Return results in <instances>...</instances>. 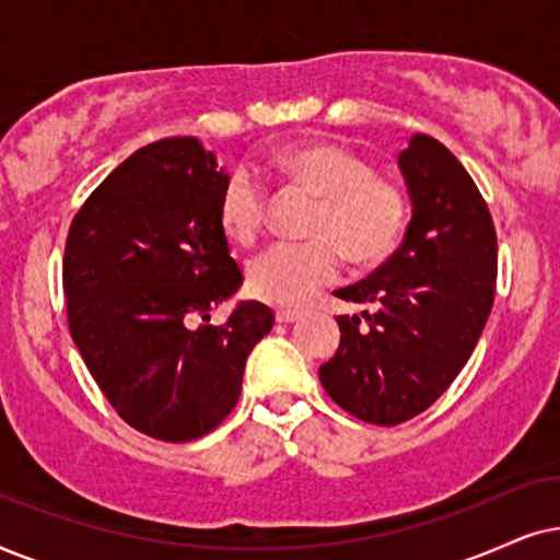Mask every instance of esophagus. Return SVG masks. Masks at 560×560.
<instances>
[{"label": "esophagus", "instance_id": "obj_1", "mask_svg": "<svg viewBox=\"0 0 560 560\" xmlns=\"http://www.w3.org/2000/svg\"><path fill=\"white\" fill-rule=\"evenodd\" d=\"M300 315L302 312L300 310H294V307H279L276 310V319H279V323H294V319H300Z\"/></svg>", "mask_w": 560, "mask_h": 560}]
</instances>
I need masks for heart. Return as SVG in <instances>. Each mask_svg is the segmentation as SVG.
<instances>
[{
  "label": "heart",
  "mask_w": 560,
  "mask_h": 560,
  "mask_svg": "<svg viewBox=\"0 0 560 560\" xmlns=\"http://www.w3.org/2000/svg\"><path fill=\"white\" fill-rule=\"evenodd\" d=\"M273 168L300 186L312 207L304 243H276L245 266L250 294L271 304H300L338 276L346 253L353 264H374L394 248L407 222V194L394 178L374 174L361 155L330 143L281 151ZM266 220V189L256 171H230L220 191V225L237 245L256 241Z\"/></svg>",
  "instance_id": "obj_1"
}]
</instances>
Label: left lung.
I'll list each match as a JSON object with an SVG mask.
<instances>
[{"instance_id":"obj_1","label":"left lung","mask_w":560,"mask_h":560,"mask_svg":"<svg viewBox=\"0 0 560 560\" xmlns=\"http://www.w3.org/2000/svg\"><path fill=\"white\" fill-rule=\"evenodd\" d=\"M412 220L394 256L369 279L335 292L363 304L340 315V348L319 382L358 420L399 424L460 374L487 325L497 287V233L460 161L435 138L399 153Z\"/></svg>"}]
</instances>
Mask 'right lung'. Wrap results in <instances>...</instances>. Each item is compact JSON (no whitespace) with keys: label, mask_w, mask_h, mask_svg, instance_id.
Segmentation results:
<instances>
[{"label":"right lung","mask_w":560,"mask_h":560,"mask_svg":"<svg viewBox=\"0 0 560 560\" xmlns=\"http://www.w3.org/2000/svg\"><path fill=\"white\" fill-rule=\"evenodd\" d=\"M225 178L197 138L159 140L96 186L66 241L69 330L89 374L130 428L166 443L233 412L248 353L273 327L260 302L210 323L243 284L220 225Z\"/></svg>","instance_id":"right-lung-1"}]
</instances>
